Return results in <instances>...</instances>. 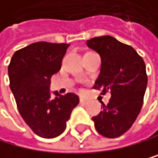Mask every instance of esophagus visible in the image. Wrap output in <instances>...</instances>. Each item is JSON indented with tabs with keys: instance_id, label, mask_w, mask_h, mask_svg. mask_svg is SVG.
<instances>
[{
	"instance_id": "1",
	"label": "esophagus",
	"mask_w": 158,
	"mask_h": 158,
	"mask_svg": "<svg viewBox=\"0 0 158 158\" xmlns=\"http://www.w3.org/2000/svg\"><path fill=\"white\" fill-rule=\"evenodd\" d=\"M80 102H81V104H86L87 102H89V101L85 98H80Z\"/></svg>"
}]
</instances>
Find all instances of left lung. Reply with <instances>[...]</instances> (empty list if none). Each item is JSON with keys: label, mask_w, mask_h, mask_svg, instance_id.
I'll use <instances>...</instances> for the list:
<instances>
[{"label": "left lung", "mask_w": 158, "mask_h": 158, "mask_svg": "<svg viewBox=\"0 0 158 158\" xmlns=\"http://www.w3.org/2000/svg\"><path fill=\"white\" fill-rule=\"evenodd\" d=\"M86 44L102 57L94 89H102V94H111L107 106L102 103V111L93 118L94 127L106 137H118L131 127L140 112L148 85L145 64L132 47L110 35L93 38Z\"/></svg>", "instance_id": "obj_1"}]
</instances>
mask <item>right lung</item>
I'll return each mask as SVG.
<instances>
[{
    "mask_svg": "<svg viewBox=\"0 0 158 158\" xmlns=\"http://www.w3.org/2000/svg\"><path fill=\"white\" fill-rule=\"evenodd\" d=\"M68 44L38 42L17 51L8 73L10 87L20 114L37 135L54 138L61 134L80 98L73 93L51 97L52 74L60 69Z\"/></svg>",
    "mask_w": 158,
    "mask_h": 158,
    "instance_id": "1",
    "label": "right lung"
}]
</instances>
